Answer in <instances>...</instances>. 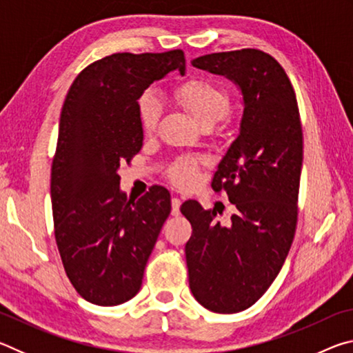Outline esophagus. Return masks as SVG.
I'll return each mask as SVG.
<instances>
[{
  "label": "esophagus",
  "mask_w": 353,
  "mask_h": 353,
  "mask_svg": "<svg viewBox=\"0 0 353 353\" xmlns=\"http://www.w3.org/2000/svg\"><path fill=\"white\" fill-rule=\"evenodd\" d=\"M181 204L182 201L179 198H172L171 199V214H174V216H179V213H181Z\"/></svg>",
  "instance_id": "esophagus-1"
}]
</instances>
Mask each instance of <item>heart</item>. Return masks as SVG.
I'll use <instances>...</instances> for the list:
<instances>
[{"label": "heart", "instance_id": "b5f03b06", "mask_svg": "<svg viewBox=\"0 0 353 353\" xmlns=\"http://www.w3.org/2000/svg\"><path fill=\"white\" fill-rule=\"evenodd\" d=\"M176 99L199 126H214L230 112V97L223 88L204 79H191L176 90ZM143 132L152 135L157 130L162 104L157 97L148 93L139 104ZM199 162L196 159H179L170 168L171 182L181 188H188L196 182Z\"/></svg>", "mask_w": 353, "mask_h": 353}]
</instances>
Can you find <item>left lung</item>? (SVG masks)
Returning a JSON list of instances; mask_svg holds the SVG:
<instances>
[{"label":"left lung","mask_w":353,"mask_h":353,"mask_svg":"<svg viewBox=\"0 0 353 353\" xmlns=\"http://www.w3.org/2000/svg\"><path fill=\"white\" fill-rule=\"evenodd\" d=\"M193 67L240 88V132L213 176L236 212L223 225L216 212L187 201L193 234L185 244L190 290L214 313L249 308L270 288L290 252L297 223L303 145L296 93L276 59L240 50L193 59Z\"/></svg>","instance_id":"8db88e82"}]
</instances>
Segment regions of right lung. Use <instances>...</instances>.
<instances>
[{
  "instance_id": "1",
  "label": "right lung",
  "mask_w": 353,
  "mask_h": 353,
  "mask_svg": "<svg viewBox=\"0 0 353 353\" xmlns=\"http://www.w3.org/2000/svg\"><path fill=\"white\" fill-rule=\"evenodd\" d=\"M174 70L185 74L181 50L118 52L82 70L65 98L51 168L54 235L70 282L97 305H119L140 291L171 212L170 191L159 185L128 199L118 170L143 146V92Z\"/></svg>"
}]
</instances>
